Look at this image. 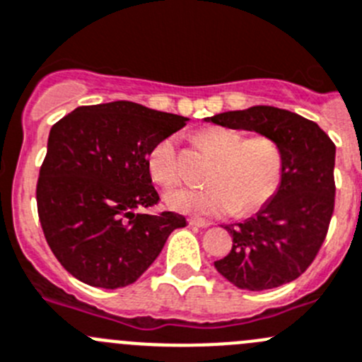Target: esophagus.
<instances>
[{
	"instance_id": "1",
	"label": "esophagus",
	"mask_w": 362,
	"mask_h": 362,
	"mask_svg": "<svg viewBox=\"0 0 362 362\" xmlns=\"http://www.w3.org/2000/svg\"><path fill=\"white\" fill-rule=\"evenodd\" d=\"M188 222H190V226H195V227H209V226H211L208 220H202V218H190Z\"/></svg>"
}]
</instances>
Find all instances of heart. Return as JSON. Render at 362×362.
Here are the masks:
<instances>
[{"label": "heart", "mask_w": 362, "mask_h": 362, "mask_svg": "<svg viewBox=\"0 0 362 362\" xmlns=\"http://www.w3.org/2000/svg\"><path fill=\"white\" fill-rule=\"evenodd\" d=\"M199 144L218 158L206 188L174 187L163 195L165 204L179 213L195 216L249 215L263 208L277 192L282 179V153L264 135L245 139L230 127H204ZM177 139L165 136L149 154V172L160 185L174 183L179 175Z\"/></svg>", "instance_id": "1"}]
</instances>
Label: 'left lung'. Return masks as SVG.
Instances as JSON below:
<instances>
[{
    "mask_svg": "<svg viewBox=\"0 0 362 362\" xmlns=\"http://www.w3.org/2000/svg\"><path fill=\"white\" fill-rule=\"evenodd\" d=\"M206 122L264 135L282 153L277 192L254 216L226 226L233 249L215 268L247 291L295 281L313 263L329 229L336 146L316 122L274 106L223 112Z\"/></svg>",
    "mask_w": 362,
    "mask_h": 362,
    "instance_id": "left-lung-1",
    "label": "left lung"
}]
</instances>
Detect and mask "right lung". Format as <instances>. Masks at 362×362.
Listing matches in <instances>:
<instances>
[{"label": "right lung", "mask_w": 362, "mask_h": 362, "mask_svg": "<svg viewBox=\"0 0 362 362\" xmlns=\"http://www.w3.org/2000/svg\"><path fill=\"white\" fill-rule=\"evenodd\" d=\"M188 119L132 101L80 106L49 132L37 183L47 245L88 286L133 284L187 226L174 211L149 215L160 201L149 172L153 147Z\"/></svg>", "instance_id": "1"}]
</instances>
